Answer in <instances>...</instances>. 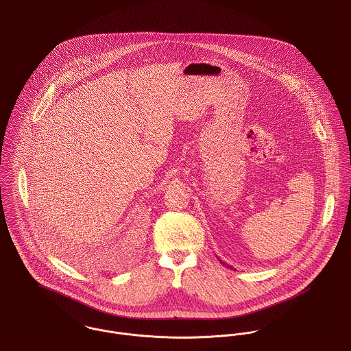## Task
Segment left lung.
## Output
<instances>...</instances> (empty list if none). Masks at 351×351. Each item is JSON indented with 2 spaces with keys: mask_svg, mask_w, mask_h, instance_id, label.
I'll list each match as a JSON object with an SVG mask.
<instances>
[{
  "mask_svg": "<svg viewBox=\"0 0 351 351\" xmlns=\"http://www.w3.org/2000/svg\"><path fill=\"white\" fill-rule=\"evenodd\" d=\"M217 258H219V261H220V263H221V264H223V265H225V267H226V268H233V267H232V265H229V264H226V263H225V261H223V260H221V258H220V257H219V256H217Z\"/></svg>",
  "mask_w": 351,
  "mask_h": 351,
  "instance_id": "left-lung-1",
  "label": "left lung"
}]
</instances>
